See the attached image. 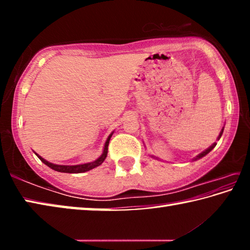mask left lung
<instances>
[{"label": "left lung", "mask_w": 250, "mask_h": 250, "mask_svg": "<svg viewBox=\"0 0 250 250\" xmlns=\"http://www.w3.org/2000/svg\"><path fill=\"white\" fill-rule=\"evenodd\" d=\"M223 131H224V129H222V131H221V133H219V135H218V140H219V138H221L222 137V134H223ZM215 146H216V143H213V145H211L209 147H208V149H207V150H205V151H203L202 152V153H200V154H198L197 156H196V158H194L193 160L194 161H196V160H198V159H201V158H203V156H205L207 153H209V152L211 151V150H213L214 149V147H215Z\"/></svg>", "instance_id": "8db88e82"}]
</instances>
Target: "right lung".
<instances>
[{"label":"right lung","instance_id":"add662e5","mask_svg":"<svg viewBox=\"0 0 250 250\" xmlns=\"http://www.w3.org/2000/svg\"><path fill=\"white\" fill-rule=\"evenodd\" d=\"M112 133L109 135L107 141L104 143V152L103 154H101L98 159L94 162H90V163H86V164H79V166H58V164H53L48 162V161H46L45 159L42 158L39 154H36L39 156L40 160L43 162L46 166L49 167L50 168H53V170L57 171V172H62V173H83V172H87L91 170V168H95L97 167H99L101 163L104 162V159L107 158V154H108V146H109V141H110V138H111Z\"/></svg>","mask_w":250,"mask_h":250}]
</instances>
